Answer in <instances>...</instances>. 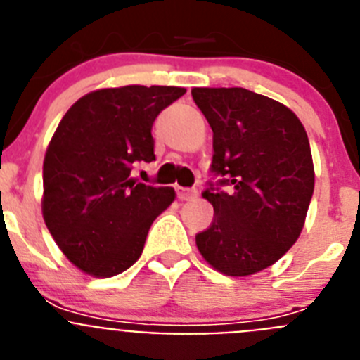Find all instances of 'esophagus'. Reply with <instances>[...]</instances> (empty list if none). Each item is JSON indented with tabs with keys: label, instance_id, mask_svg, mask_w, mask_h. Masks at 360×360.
I'll use <instances>...</instances> for the list:
<instances>
[{
	"label": "esophagus",
	"instance_id": "34e87169",
	"mask_svg": "<svg viewBox=\"0 0 360 360\" xmlns=\"http://www.w3.org/2000/svg\"><path fill=\"white\" fill-rule=\"evenodd\" d=\"M176 196L180 200H195L198 196V191L196 189H187V187H176Z\"/></svg>",
	"mask_w": 360,
	"mask_h": 360
}]
</instances>
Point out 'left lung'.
<instances>
[{"label": "left lung", "mask_w": 360, "mask_h": 360, "mask_svg": "<svg viewBox=\"0 0 360 360\" xmlns=\"http://www.w3.org/2000/svg\"><path fill=\"white\" fill-rule=\"evenodd\" d=\"M212 129V165L225 193L196 247L214 270L245 278L274 265L297 241L314 195V160L301 120L285 104L245 88H193Z\"/></svg>", "instance_id": "1"}]
</instances>
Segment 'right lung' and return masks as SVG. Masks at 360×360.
I'll list each match as a JSON object with an SVG mask.
<instances>
[{
	"label": "right lung",
	"instance_id": "right-lung-1",
	"mask_svg": "<svg viewBox=\"0 0 360 360\" xmlns=\"http://www.w3.org/2000/svg\"><path fill=\"white\" fill-rule=\"evenodd\" d=\"M184 94L178 86L101 88L57 126L44 153L41 209L57 247L84 274L128 270L155 218L173 203V187L139 184L131 169L155 160L153 122Z\"/></svg>",
	"mask_w": 360,
	"mask_h": 360
}]
</instances>
